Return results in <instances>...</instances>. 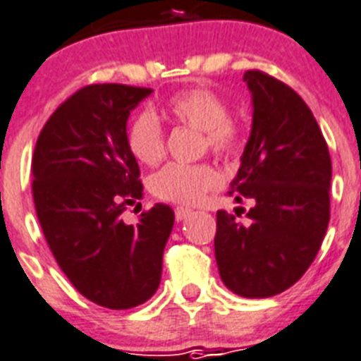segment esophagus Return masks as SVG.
<instances>
[{"mask_svg": "<svg viewBox=\"0 0 361 361\" xmlns=\"http://www.w3.org/2000/svg\"><path fill=\"white\" fill-rule=\"evenodd\" d=\"M174 214H176V221H183V219H187V217H189L192 212L189 208H176Z\"/></svg>", "mask_w": 361, "mask_h": 361, "instance_id": "1", "label": "esophagus"}]
</instances>
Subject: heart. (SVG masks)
<instances>
[{
	"label": "heart",
	"instance_id": "b5f03b06",
	"mask_svg": "<svg viewBox=\"0 0 361 361\" xmlns=\"http://www.w3.org/2000/svg\"><path fill=\"white\" fill-rule=\"evenodd\" d=\"M166 112L174 121L202 133V146L221 157L241 149L240 125L228 118V104L208 87H191L172 95ZM130 153L140 163L157 164L164 157V130L153 112L144 110L130 123L127 135ZM219 185V174L209 164L170 163L149 178V191L161 200L198 204L206 192Z\"/></svg>",
	"mask_w": 361,
	"mask_h": 361
}]
</instances>
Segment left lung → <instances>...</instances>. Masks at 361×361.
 <instances>
[{"instance_id": "left-lung-1", "label": "left lung", "mask_w": 361, "mask_h": 361, "mask_svg": "<svg viewBox=\"0 0 361 361\" xmlns=\"http://www.w3.org/2000/svg\"><path fill=\"white\" fill-rule=\"evenodd\" d=\"M252 95L251 135L231 183L249 198L247 223L217 212L215 260L228 290L269 298L290 288L317 257L330 223L331 159L313 112L262 71L243 75Z\"/></svg>"}]
</instances>
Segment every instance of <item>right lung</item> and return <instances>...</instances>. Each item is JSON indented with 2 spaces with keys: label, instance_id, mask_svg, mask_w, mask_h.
<instances>
[{
  "label": "right lung",
  "instance_id": "1",
  "mask_svg": "<svg viewBox=\"0 0 361 361\" xmlns=\"http://www.w3.org/2000/svg\"><path fill=\"white\" fill-rule=\"evenodd\" d=\"M149 87L92 84L73 93L42 127L33 152V202L56 262L76 290L109 309H130L157 292L174 212L155 204L123 223L142 198L127 144L130 110Z\"/></svg>",
  "mask_w": 361,
  "mask_h": 361
}]
</instances>
